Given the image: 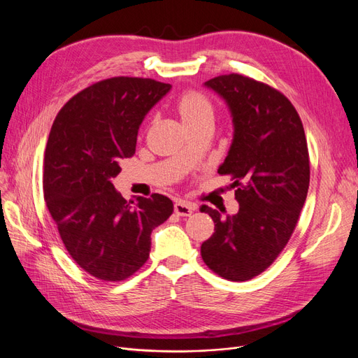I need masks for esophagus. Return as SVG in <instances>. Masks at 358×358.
I'll return each instance as SVG.
<instances>
[{
	"label": "esophagus",
	"instance_id": "34e87169",
	"mask_svg": "<svg viewBox=\"0 0 358 358\" xmlns=\"http://www.w3.org/2000/svg\"><path fill=\"white\" fill-rule=\"evenodd\" d=\"M194 204L187 203L185 200H177L174 204V212L178 216H190L194 212Z\"/></svg>",
	"mask_w": 358,
	"mask_h": 358
}]
</instances>
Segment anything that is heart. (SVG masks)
Instances as JSON below:
<instances>
[{"label": "heart", "mask_w": 358, "mask_h": 358, "mask_svg": "<svg viewBox=\"0 0 358 358\" xmlns=\"http://www.w3.org/2000/svg\"><path fill=\"white\" fill-rule=\"evenodd\" d=\"M177 106L180 115L185 123L213 115V107L209 99L197 91L184 92L180 97Z\"/></svg>", "instance_id": "b5f03b06"}]
</instances>
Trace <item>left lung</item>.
<instances>
[{
    "label": "left lung",
    "mask_w": 358,
    "mask_h": 358,
    "mask_svg": "<svg viewBox=\"0 0 358 358\" xmlns=\"http://www.w3.org/2000/svg\"><path fill=\"white\" fill-rule=\"evenodd\" d=\"M227 103L234 139L219 174L232 176L236 215L203 204L215 234L201 243L212 271L245 281L268 268L289 242L309 189V154L302 120L280 91L239 73L204 83Z\"/></svg>",
    "instance_id": "obj_1"
}]
</instances>
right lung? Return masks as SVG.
Wrapping results in <instances>:
<instances>
[{
  "mask_svg": "<svg viewBox=\"0 0 358 358\" xmlns=\"http://www.w3.org/2000/svg\"><path fill=\"white\" fill-rule=\"evenodd\" d=\"M171 85L116 77L73 96L50 129L43 171L49 213L69 255L88 274L120 281L150 252V234L174 210L162 194L126 200L113 180L135 154L138 131Z\"/></svg>",
  "mask_w": 358,
  "mask_h": 358,
  "instance_id": "obj_1",
  "label": "right lung"
}]
</instances>
